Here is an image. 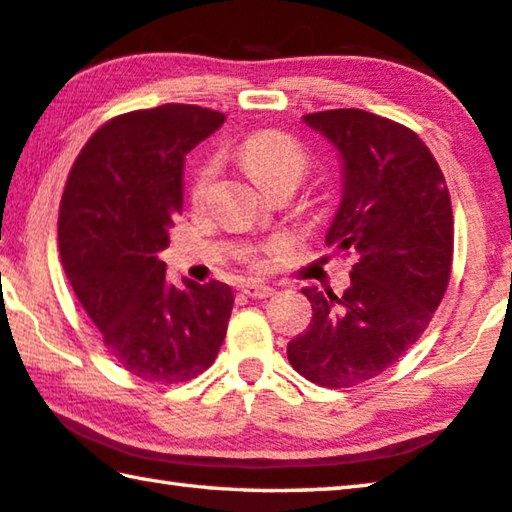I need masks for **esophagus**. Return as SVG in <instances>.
<instances>
[{"mask_svg": "<svg viewBox=\"0 0 512 512\" xmlns=\"http://www.w3.org/2000/svg\"><path fill=\"white\" fill-rule=\"evenodd\" d=\"M241 291H244L248 298H259V300L271 298L275 293L273 287H268V284H264V282H255V280L241 284Z\"/></svg>", "mask_w": 512, "mask_h": 512, "instance_id": "esophagus-1", "label": "esophagus"}]
</instances>
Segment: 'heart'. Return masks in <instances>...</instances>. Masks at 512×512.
Returning <instances> with one entry per match:
<instances>
[{"label": "heart", "instance_id": "b5f03b06", "mask_svg": "<svg viewBox=\"0 0 512 512\" xmlns=\"http://www.w3.org/2000/svg\"><path fill=\"white\" fill-rule=\"evenodd\" d=\"M239 162L262 192L275 185L298 187L309 169V158L307 153L302 151V146L296 140H291L289 135L277 131H262L250 135L248 140L239 146ZM214 176V162H207L205 167L198 171L192 187L194 203L205 201V196L210 194V187L214 183ZM250 259H253L255 264H264V259L257 255H250Z\"/></svg>", "mask_w": 512, "mask_h": 512}]
</instances>
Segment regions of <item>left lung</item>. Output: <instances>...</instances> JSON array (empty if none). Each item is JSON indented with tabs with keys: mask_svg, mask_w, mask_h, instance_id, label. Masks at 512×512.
<instances>
[{
	"mask_svg": "<svg viewBox=\"0 0 512 512\" xmlns=\"http://www.w3.org/2000/svg\"><path fill=\"white\" fill-rule=\"evenodd\" d=\"M302 121L339 153L341 203L325 244L357 264L343 296L302 289L314 316L287 354L305 379L348 388L391 368L427 329L452 273V201L431 151L397 121L357 108Z\"/></svg>",
	"mask_w": 512,
	"mask_h": 512,
	"instance_id": "left-lung-1",
	"label": "left lung"
}]
</instances>
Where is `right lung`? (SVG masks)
Wrapping results in <instances>:
<instances>
[{"label": "right lung", "mask_w": 512, "mask_h": 512, "mask_svg": "<svg viewBox=\"0 0 512 512\" xmlns=\"http://www.w3.org/2000/svg\"><path fill=\"white\" fill-rule=\"evenodd\" d=\"M223 121L185 103L119 115L83 146L60 201L67 280L115 361L146 381L201 375L228 329V284L176 287L158 259L183 212L185 155Z\"/></svg>", "instance_id": "obj_1"}]
</instances>
